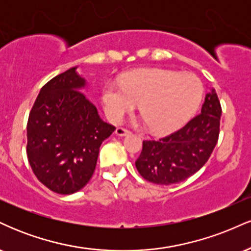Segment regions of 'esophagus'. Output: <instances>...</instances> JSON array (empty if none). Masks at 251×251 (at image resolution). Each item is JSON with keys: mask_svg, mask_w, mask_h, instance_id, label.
<instances>
[{"mask_svg": "<svg viewBox=\"0 0 251 251\" xmlns=\"http://www.w3.org/2000/svg\"><path fill=\"white\" fill-rule=\"evenodd\" d=\"M128 133H129V131L126 128H123V127L116 128V134L119 135V137H124V135H127Z\"/></svg>", "mask_w": 251, "mask_h": 251, "instance_id": "1", "label": "esophagus"}]
</instances>
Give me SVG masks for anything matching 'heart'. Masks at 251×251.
I'll use <instances>...</instances> for the list:
<instances>
[{"label": "heart", "instance_id": "1", "mask_svg": "<svg viewBox=\"0 0 251 251\" xmlns=\"http://www.w3.org/2000/svg\"><path fill=\"white\" fill-rule=\"evenodd\" d=\"M203 85L192 74L162 68H143L124 74L120 81L108 80L102 87V105L112 122H119L138 102L143 122L154 133L179 128L198 108Z\"/></svg>", "mask_w": 251, "mask_h": 251}]
</instances>
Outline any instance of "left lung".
<instances>
[{"label": "left lung", "mask_w": 251, "mask_h": 251, "mask_svg": "<svg viewBox=\"0 0 251 251\" xmlns=\"http://www.w3.org/2000/svg\"><path fill=\"white\" fill-rule=\"evenodd\" d=\"M221 103L214 88L205 94L201 114L175 133L143 142L135 166L143 178L159 185L180 183L200 170L214 151L220 134Z\"/></svg>", "instance_id": "1"}]
</instances>
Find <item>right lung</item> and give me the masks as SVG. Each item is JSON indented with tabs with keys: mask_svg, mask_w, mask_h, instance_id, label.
<instances>
[{
	"mask_svg": "<svg viewBox=\"0 0 251 251\" xmlns=\"http://www.w3.org/2000/svg\"><path fill=\"white\" fill-rule=\"evenodd\" d=\"M76 70L43 86L27 124L28 162L37 179L60 195L74 194L88 183L100 145L116 129L82 93L88 85Z\"/></svg>",
	"mask_w": 251,
	"mask_h": 251,
	"instance_id": "obj_1",
	"label": "right lung"
}]
</instances>
